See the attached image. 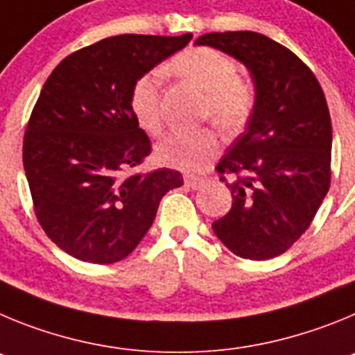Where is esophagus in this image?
<instances>
[{
    "label": "esophagus",
    "mask_w": 355,
    "mask_h": 355,
    "mask_svg": "<svg viewBox=\"0 0 355 355\" xmlns=\"http://www.w3.org/2000/svg\"><path fill=\"white\" fill-rule=\"evenodd\" d=\"M184 182H185V185H187V187H191V189H200L201 185L205 184V178L191 177V175H185Z\"/></svg>",
    "instance_id": "esophagus-1"
}]
</instances>
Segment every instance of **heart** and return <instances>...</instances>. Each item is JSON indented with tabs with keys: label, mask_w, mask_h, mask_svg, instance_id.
<instances>
[{
	"label": "heart",
	"mask_w": 355,
	"mask_h": 355,
	"mask_svg": "<svg viewBox=\"0 0 355 355\" xmlns=\"http://www.w3.org/2000/svg\"><path fill=\"white\" fill-rule=\"evenodd\" d=\"M170 69L205 94L203 114L226 130L241 129L254 110L253 83L237 74V63L214 47H191L170 63ZM159 69L139 76L130 90L129 104L136 122L150 134L162 127ZM219 150V139L209 127L177 129L157 146L162 164L182 171H201Z\"/></svg>",
	"instance_id": "b5f03b06"
}]
</instances>
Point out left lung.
I'll return each instance as SVG.
<instances>
[{
	"instance_id": "1",
	"label": "left lung",
	"mask_w": 355,
	"mask_h": 355,
	"mask_svg": "<svg viewBox=\"0 0 355 355\" xmlns=\"http://www.w3.org/2000/svg\"><path fill=\"white\" fill-rule=\"evenodd\" d=\"M194 44L230 54L253 79L257 102L248 129L216 166L233 201L212 230L233 254L269 260L309 228L331 185L325 95L302 60L261 33H205Z\"/></svg>"
}]
</instances>
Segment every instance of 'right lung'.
<instances>
[{"instance_id":"obj_1","label":"right lung","mask_w":355,"mask_h":355,"mask_svg":"<svg viewBox=\"0 0 355 355\" xmlns=\"http://www.w3.org/2000/svg\"><path fill=\"white\" fill-rule=\"evenodd\" d=\"M193 35H118L69 54L47 78L28 122L22 162L37 219L70 257L114 263L148 232L177 170L123 175L152 152L129 97L139 76Z\"/></svg>"}]
</instances>
